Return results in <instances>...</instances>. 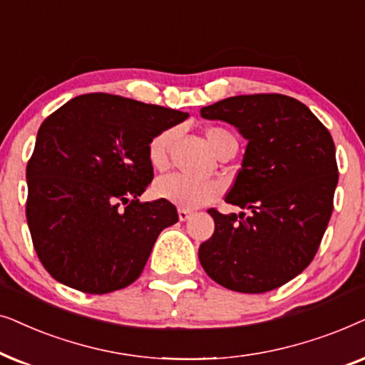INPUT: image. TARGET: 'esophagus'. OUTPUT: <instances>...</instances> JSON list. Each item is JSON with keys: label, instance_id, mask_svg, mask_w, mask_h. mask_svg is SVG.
I'll list each match as a JSON object with an SVG mask.
<instances>
[{"label": "esophagus", "instance_id": "1", "mask_svg": "<svg viewBox=\"0 0 365 365\" xmlns=\"http://www.w3.org/2000/svg\"><path fill=\"white\" fill-rule=\"evenodd\" d=\"M190 217H192V212L190 210H187V208H178V218H180V220L185 222Z\"/></svg>", "mask_w": 365, "mask_h": 365}]
</instances>
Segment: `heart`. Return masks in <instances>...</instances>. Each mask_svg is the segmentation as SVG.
<instances>
[{
	"label": "heart",
	"instance_id": "obj_1",
	"mask_svg": "<svg viewBox=\"0 0 365 365\" xmlns=\"http://www.w3.org/2000/svg\"><path fill=\"white\" fill-rule=\"evenodd\" d=\"M173 135V130H163L148 142L147 157L155 170L167 168ZM205 135L215 153L228 140H235L230 132L220 128V126H210ZM153 190L158 198L173 203L180 208H198L217 200L220 197L223 187L218 180H195L182 173H172L158 178Z\"/></svg>",
	"mask_w": 365,
	"mask_h": 365
}]
</instances>
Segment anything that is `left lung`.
<instances>
[{
    "mask_svg": "<svg viewBox=\"0 0 365 365\" xmlns=\"http://www.w3.org/2000/svg\"><path fill=\"white\" fill-rule=\"evenodd\" d=\"M200 115L237 126L249 142L225 202L250 213L210 208L215 230L198 259L222 287L269 292L317 254L339 182L334 140L307 106L279 93L230 96Z\"/></svg>",
    "mask_w": 365,
    "mask_h": 365,
    "instance_id": "8db88e82",
    "label": "left lung"
}]
</instances>
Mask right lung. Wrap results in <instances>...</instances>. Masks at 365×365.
I'll list each match as a JSON object with an SVG mask.
<instances>
[{"mask_svg": "<svg viewBox=\"0 0 365 365\" xmlns=\"http://www.w3.org/2000/svg\"><path fill=\"white\" fill-rule=\"evenodd\" d=\"M183 111L110 93L80 95L43 121L26 165V220L53 279L110 294L138 279L173 203L140 202L153 180L147 145Z\"/></svg>", "mask_w": 365, "mask_h": 365, "instance_id": "1", "label": "right lung"}]
</instances>
